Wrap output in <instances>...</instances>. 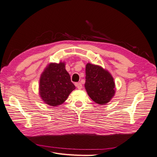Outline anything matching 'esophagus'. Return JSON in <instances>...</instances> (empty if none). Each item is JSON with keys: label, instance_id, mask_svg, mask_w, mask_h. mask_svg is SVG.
I'll use <instances>...</instances> for the list:
<instances>
[{"label": "esophagus", "instance_id": "esophagus-1", "mask_svg": "<svg viewBox=\"0 0 157 157\" xmlns=\"http://www.w3.org/2000/svg\"><path fill=\"white\" fill-rule=\"evenodd\" d=\"M75 85H76V86H77V88L78 89H79V90L82 89V84L80 83V82L76 83Z\"/></svg>", "mask_w": 157, "mask_h": 157}]
</instances>
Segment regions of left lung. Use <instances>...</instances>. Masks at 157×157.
<instances>
[{
	"label": "left lung",
	"mask_w": 157,
	"mask_h": 157,
	"mask_svg": "<svg viewBox=\"0 0 157 157\" xmlns=\"http://www.w3.org/2000/svg\"><path fill=\"white\" fill-rule=\"evenodd\" d=\"M88 95L99 105H105L115 94V83L111 74L102 67L88 63L86 65V82Z\"/></svg>",
	"instance_id": "8db88e82"
}]
</instances>
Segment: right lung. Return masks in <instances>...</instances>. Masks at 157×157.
Instances as JSON below:
<instances>
[{
    "mask_svg": "<svg viewBox=\"0 0 157 157\" xmlns=\"http://www.w3.org/2000/svg\"><path fill=\"white\" fill-rule=\"evenodd\" d=\"M75 88L65 69V62L48 63L40 75L39 96L50 106L57 107L63 103Z\"/></svg>",
    "mask_w": 157,
    "mask_h": 157,
    "instance_id": "1",
    "label": "right lung"
}]
</instances>
